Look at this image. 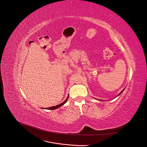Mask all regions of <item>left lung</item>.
Segmentation results:
<instances>
[{"mask_svg":"<svg viewBox=\"0 0 147 147\" xmlns=\"http://www.w3.org/2000/svg\"><path fill=\"white\" fill-rule=\"evenodd\" d=\"M123 91H121V92H120V93H119V94H118V96H119V94H121V92H123Z\"/></svg>","mask_w":147,"mask_h":147,"instance_id":"1","label":"left lung"}]
</instances>
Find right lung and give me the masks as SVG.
I'll return each instance as SVG.
<instances>
[{
	"label": "right lung",
	"instance_id": "obj_1",
	"mask_svg": "<svg viewBox=\"0 0 147 147\" xmlns=\"http://www.w3.org/2000/svg\"><path fill=\"white\" fill-rule=\"evenodd\" d=\"M68 98H69V96H68V97H67V99H65V101H64L63 103H61V104H59V105H56V106H53V107H49V108H47V109H50V110H55V109H57V108H59V107H61L62 105H63L65 102H67V99H68Z\"/></svg>",
	"mask_w": 147,
	"mask_h": 147
}]
</instances>
